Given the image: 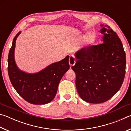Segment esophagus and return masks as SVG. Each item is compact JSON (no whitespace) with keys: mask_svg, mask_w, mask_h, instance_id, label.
<instances>
[{"mask_svg":"<svg viewBox=\"0 0 131 131\" xmlns=\"http://www.w3.org/2000/svg\"><path fill=\"white\" fill-rule=\"evenodd\" d=\"M76 62V58H75V57L74 55H70V57H69V65L70 66H72L75 65V63Z\"/></svg>","mask_w":131,"mask_h":131,"instance_id":"1","label":"esophagus"}]
</instances>
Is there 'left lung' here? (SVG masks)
Listing matches in <instances>:
<instances>
[{"label":"left lung","mask_w":131,"mask_h":131,"mask_svg":"<svg viewBox=\"0 0 131 131\" xmlns=\"http://www.w3.org/2000/svg\"><path fill=\"white\" fill-rule=\"evenodd\" d=\"M103 43L75 53L76 86L83 101L101 103L118 91L125 74L126 55L121 40L110 26L101 24Z\"/></svg>","instance_id":"obj_1"}]
</instances>
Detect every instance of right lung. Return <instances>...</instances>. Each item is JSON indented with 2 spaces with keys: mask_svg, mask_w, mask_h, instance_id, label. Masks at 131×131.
Instances as JSON below:
<instances>
[{
  "mask_svg": "<svg viewBox=\"0 0 131 131\" xmlns=\"http://www.w3.org/2000/svg\"><path fill=\"white\" fill-rule=\"evenodd\" d=\"M18 33L13 39L8 57V73L13 87L26 101L34 105H44L56 95L62 77L70 68L69 56L50 64L38 72L30 73L19 69L15 61L14 51Z\"/></svg>",
  "mask_w": 131,
  "mask_h": 131,
  "instance_id": "add662e5",
  "label": "right lung"
}]
</instances>
